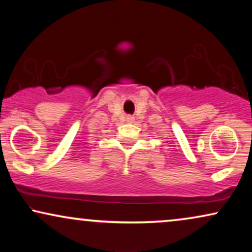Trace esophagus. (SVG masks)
<instances>
[{
	"label": "esophagus",
	"instance_id": "1",
	"mask_svg": "<svg viewBox=\"0 0 252 252\" xmlns=\"http://www.w3.org/2000/svg\"><path fill=\"white\" fill-rule=\"evenodd\" d=\"M126 122H128V123H133V121H135V117L131 116V115H128V116H126Z\"/></svg>",
	"mask_w": 252,
	"mask_h": 252
}]
</instances>
